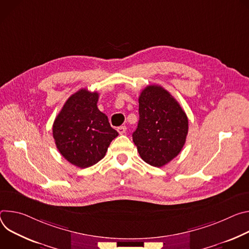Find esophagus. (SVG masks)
Instances as JSON below:
<instances>
[{
    "label": "esophagus",
    "instance_id": "34e87169",
    "mask_svg": "<svg viewBox=\"0 0 249 249\" xmlns=\"http://www.w3.org/2000/svg\"><path fill=\"white\" fill-rule=\"evenodd\" d=\"M125 131H126V126H125V125H123V126L118 127V132H119L120 134H124Z\"/></svg>",
    "mask_w": 249,
    "mask_h": 249
}]
</instances>
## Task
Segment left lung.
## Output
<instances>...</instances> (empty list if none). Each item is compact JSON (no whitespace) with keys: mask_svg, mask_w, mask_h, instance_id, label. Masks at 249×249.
<instances>
[{"mask_svg":"<svg viewBox=\"0 0 249 249\" xmlns=\"http://www.w3.org/2000/svg\"><path fill=\"white\" fill-rule=\"evenodd\" d=\"M139 103L140 121L132 141L143 161L162 167L182 150L188 134V118L173 96L159 85L144 88Z\"/></svg>","mask_w":249,"mask_h":249,"instance_id":"obj_1","label":"left lung"}]
</instances>
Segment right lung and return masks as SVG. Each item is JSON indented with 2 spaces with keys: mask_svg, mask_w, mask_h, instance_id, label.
<instances>
[{
  "mask_svg": "<svg viewBox=\"0 0 249 249\" xmlns=\"http://www.w3.org/2000/svg\"><path fill=\"white\" fill-rule=\"evenodd\" d=\"M99 94L81 89L64 104L53 123V139L60 154L71 164L87 168L104 158L119 135L97 107Z\"/></svg>",
  "mask_w": 249,
  "mask_h": 249,
  "instance_id": "add662e5",
  "label": "right lung"
}]
</instances>
